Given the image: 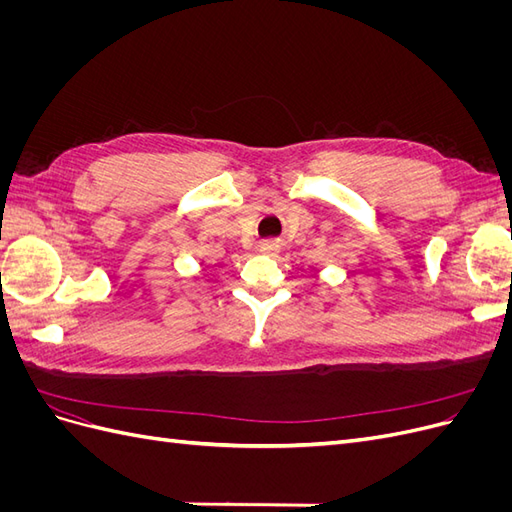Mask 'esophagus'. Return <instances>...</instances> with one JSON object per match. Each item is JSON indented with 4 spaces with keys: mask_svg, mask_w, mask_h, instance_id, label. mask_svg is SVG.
<instances>
[{
    "mask_svg": "<svg viewBox=\"0 0 512 512\" xmlns=\"http://www.w3.org/2000/svg\"><path fill=\"white\" fill-rule=\"evenodd\" d=\"M260 252L267 254V256L280 254V243H277V241H265V243H260Z\"/></svg>",
    "mask_w": 512,
    "mask_h": 512,
    "instance_id": "obj_1",
    "label": "esophagus"
}]
</instances>
